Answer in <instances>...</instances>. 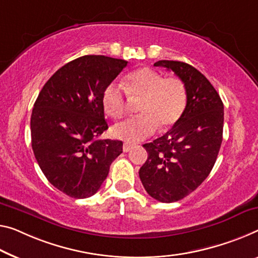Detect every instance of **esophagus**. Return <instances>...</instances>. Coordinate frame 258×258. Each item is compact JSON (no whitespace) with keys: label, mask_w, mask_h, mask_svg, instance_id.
<instances>
[{"label":"esophagus","mask_w":258,"mask_h":258,"mask_svg":"<svg viewBox=\"0 0 258 258\" xmlns=\"http://www.w3.org/2000/svg\"><path fill=\"white\" fill-rule=\"evenodd\" d=\"M133 148H134L133 144H129V143H124L123 148H122V149H123V152H129Z\"/></svg>","instance_id":"obj_1"}]
</instances>
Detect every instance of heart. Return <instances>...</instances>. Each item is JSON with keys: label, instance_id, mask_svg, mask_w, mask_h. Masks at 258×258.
Listing matches in <instances>:
<instances>
[{"label": "heart", "instance_id": "1", "mask_svg": "<svg viewBox=\"0 0 258 258\" xmlns=\"http://www.w3.org/2000/svg\"><path fill=\"white\" fill-rule=\"evenodd\" d=\"M129 99L141 100L140 115L114 124L112 133L126 142H141L151 136L158 125L167 129L175 124L187 105V90L177 77H164L151 68H141L128 75L124 89L110 83L102 92V106L112 117L123 115Z\"/></svg>", "mask_w": 258, "mask_h": 258}]
</instances>
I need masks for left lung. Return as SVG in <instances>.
Returning a JSON list of instances; mask_svg holds the SVG:
<instances>
[{
	"label": "left lung",
	"instance_id": "obj_1",
	"mask_svg": "<svg viewBox=\"0 0 258 258\" xmlns=\"http://www.w3.org/2000/svg\"><path fill=\"white\" fill-rule=\"evenodd\" d=\"M184 83L187 105L169 132L144 144L148 160L140 169L146 192L162 203L180 201L202 184L215 166L223 142L224 105L208 78L188 63H154Z\"/></svg>",
	"mask_w": 258,
	"mask_h": 258
}]
</instances>
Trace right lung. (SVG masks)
<instances>
[{"instance_id":"1","label":"right lung","mask_w":258,"mask_h":258,"mask_svg":"<svg viewBox=\"0 0 258 258\" xmlns=\"http://www.w3.org/2000/svg\"><path fill=\"white\" fill-rule=\"evenodd\" d=\"M126 61L85 55L67 63L39 93L31 115V141L39 167L51 184L74 198L100 189L123 143L98 140L108 129L102 92Z\"/></svg>"}]
</instances>
